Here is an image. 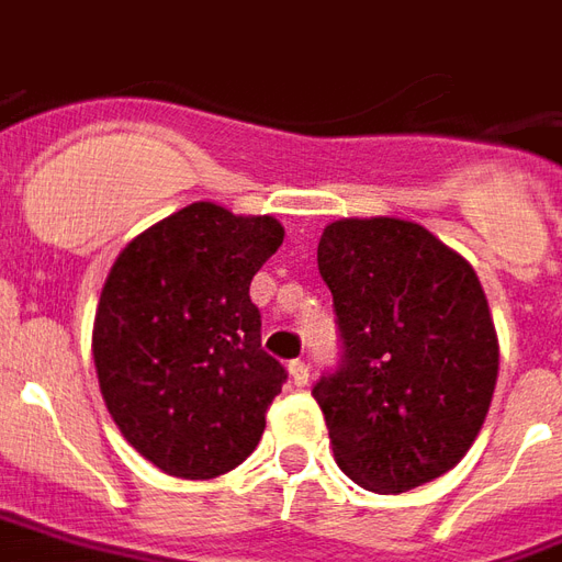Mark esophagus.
I'll return each instance as SVG.
<instances>
[{"label":"esophagus","mask_w":562,"mask_h":562,"mask_svg":"<svg viewBox=\"0 0 562 562\" xmlns=\"http://www.w3.org/2000/svg\"><path fill=\"white\" fill-rule=\"evenodd\" d=\"M286 371H290V380H293V386L305 389L308 386V362H302V359H293L290 366H286Z\"/></svg>","instance_id":"1"}]
</instances>
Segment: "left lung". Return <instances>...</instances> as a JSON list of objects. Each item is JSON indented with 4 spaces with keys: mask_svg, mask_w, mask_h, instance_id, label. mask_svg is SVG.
<instances>
[{
    "mask_svg": "<svg viewBox=\"0 0 562 562\" xmlns=\"http://www.w3.org/2000/svg\"><path fill=\"white\" fill-rule=\"evenodd\" d=\"M317 266L341 359L311 395L335 461L376 494L443 476L476 440L497 386V331L473 266L398 218L335 221Z\"/></svg>",
    "mask_w": 562,
    "mask_h": 562,
    "instance_id": "8db88e82",
    "label": "left lung"
}]
</instances>
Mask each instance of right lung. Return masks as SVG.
I'll return each mask as SVG.
<instances>
[{"instance_id":"1","label":"right lung","mask_w":562,"mask_h":562,"mask_svg":"<svg viewBox=\"0 0 562 562\" xmlns=\"http://www.w3.org/2000/svg\"><path fill=\"white\" fill-rule=\"evenodd\" d=\"M284 241L269 215L191 203L125 245L98 302L92 356L110 416L179 479L239 467L286 383L260 344L251 278Z\"/></svg>"}]
</instances>
